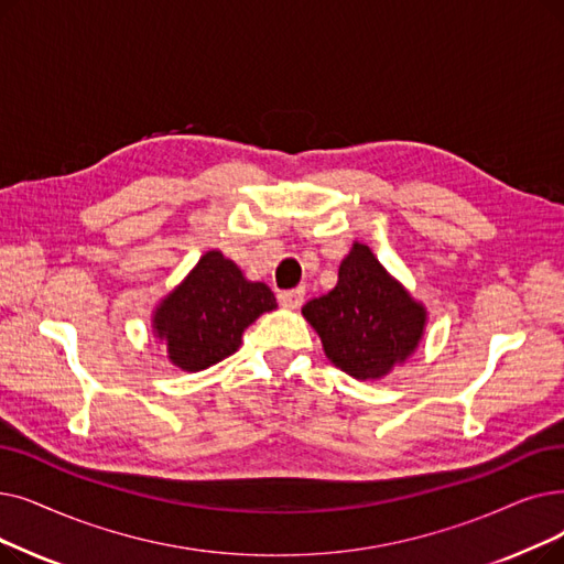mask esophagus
Wrapping results in <instances>:
<instances>
[{"instance_id": "34e87169", "label": "esophagus", "mask_w": 564, "mask_h": 564, "mask_svg": "<svg viewBox=\"0 0 564 564\" xmlns=\"http://www.w3.org/2000/svg\"><path fill=\"white\" fill-rule=\"evenodd\" d=\"M304 288H292V290H283V292H279V302H281V306H285V308H300L302 306V302H304Z\"/></svg>"}]
</instances>
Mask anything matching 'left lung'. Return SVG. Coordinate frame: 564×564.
I'll list each match as a JSON object with an SVG mask.
<instances>
[{
  "instance_id": "8db88e82",
  "label": "left lung",
  "mask_w": 564,
  "mask_h": 564,
  "mask_svg": "<svg viewBox=\"0 0 564 564\" xmlns=\"http://www.w3.org/2000/svg\"><path fill=\"white\" fill-rule=\"evenodd\" d=\"M304 317L321 334L325 355L357 380L382 378L422 338L426 313L391 279L364 243L338 267V283L304 304Z\"/></svg>"
}]
</instances>
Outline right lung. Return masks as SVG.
I'll list each match as a JSON object with an SVG mask.
<instances>
[{
  "label": "right lung",
  "instance_id": "obj_1",
  "mask_svg": "<svg viewBox=\"0 0 564 564\" xmlns=\"http://www.w3.org/2000/svg\"><path fill=\"white\" fill-rule=\"evenodd\" d=\"M274 308L272 290L247 281L232 260L209 251L163 300L154 329L165 340L170 361L184 371H203L232 355L243 329Z\"/></svg>",
  "mask_w": 564,
  "mask_h": 564
}]
</instances>
